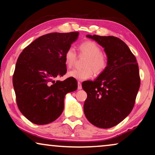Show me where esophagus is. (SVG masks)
<instances>
[{
	"instance_id": "1",
	"label": "esophagus",
	"mask_w": 155,
	"mask_h": 155,
	"mask_svg": "<svg viewBox=\"0 0 155 155\" xmlns=\"http://www.w3.org/2000/svg\"><path fill=\"white\" fill-rule=\"evenodd\" d=\"M78 90H81L82 89V83L80 82H78Z\"/></svg>"
}]
</instances>
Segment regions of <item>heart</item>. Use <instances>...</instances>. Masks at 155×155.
<instances>
[{"instance_id": "b5f03b06", "label": "heart", "mask_w": 155, "mask_h": 155, "mask_svg": "<svg viewBox=\"0 0 155 155\" xmlns=\"http://www.w3.org/2000/svg\"><path fill=\"white\" fill-rule=\"evenodd\" d=\"M79 51L81 55L87 56L83 69H74L68 73V76L74 79L83 81L90 79L94 75V71L99 74L104 71L107 65V59L101 53L100 46L96 42L86 41L79 46ZM76 52L73 48H68L64 54L65 64L68 68H71L76 60Z\"/></svg>"}]
</instances>
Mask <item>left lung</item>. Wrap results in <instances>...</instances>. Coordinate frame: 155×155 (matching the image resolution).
Returning a JSON list of instances; mask_svg holds the SVG:
<instances>
[{
  "instance_id": "1",
  "label": "left lung",
  "mask_w": 155,
  "mask_h": 155,
  "mask_svg": "<svg viewBox=\"0 0 155 155\" xmlns=\"http://www.w3.org/2000/svg\"><path fill=\"white\" fill-rule=\"evenodd\" d=\"M104 48L107 65L94 81L82 83L87 94L84 113L101 128L114 127L126 118L135 104L140 80L136 58L126 43L113 36H86Z\"/></svg>"
}]
</instances>
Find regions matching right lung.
I'll return each mask as SVG.
<instances>
[{
	"mask_svg": "<svg viewBox=\"0 0 155 155\" xmlns=\"http://www.w3.org/2000/svg\"><path fill=\"white\" fill-rule=\"evenodd\" d=\"M79 32H53L35 39L17 61L12 83L17 104L23 116L37 125L50 124L64 109L65 96L75 91L74 78H56L67 72L64 54Z\"/></svg>",
	"mask_w": 155,
	"mask_h": 155,
	"instance_id": "add662e5",
	"label": "right lung"
}]
</instances>
